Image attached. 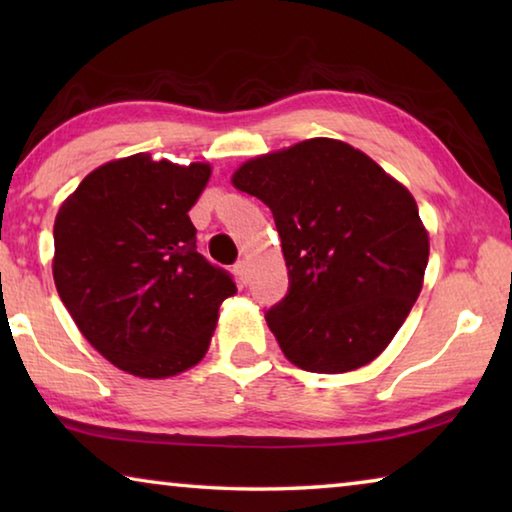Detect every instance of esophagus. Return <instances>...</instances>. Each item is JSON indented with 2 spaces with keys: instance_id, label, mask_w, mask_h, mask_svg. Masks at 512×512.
Instances as JSON below:
<instances>
[{
  "instance_id": "1",
  "label": "esophagus",
  "mask_w": 512,
  "mask_h": 512,
  "mask_svg": "<svg viewBox=\"0 0 512 512\" xmlns=\"http://www.w3.org/2000/svg\"><path fill=\"white\" fill-rule=\"evenodd\" d=\"M235 273H237V280L241 284H248V264L241 259V262L235 264Z\"/></svg>"
}]
</instances>
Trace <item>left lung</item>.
<instances>
[{
  "label": "left lung",
  "instance_id": "8db88e82",
  "mask_svg": "<svg viewBox=\"0 0 512 512\" xmlns=\"http://www.w3.org/2000/svg\"><path fill=\"white\" fill-rule=\"evenodd\" d=\"M232 185L268 205L280 232L289 291L266 323L284 357L323 375L379 357L418 300L429 259L409 189L327 137L241 164Z\"/></svg>",
  "mask_w": 512,
  "mask_h": 512
}]
</instances>
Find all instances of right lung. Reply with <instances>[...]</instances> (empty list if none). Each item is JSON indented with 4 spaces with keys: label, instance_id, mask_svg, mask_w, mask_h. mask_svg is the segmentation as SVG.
<instances>
[{
    "label": "right lung",
    "instance_id": "obj_1",
    "mask_svg": "<svg viewBox=\"0 0 512 512\" xmlns=\"http://www.w3.org/2000/svg\"><path fill=\"white\" fill-rule=\"evenodd\" d=\"M210 173L137 153L94 169L56 214L58 296L92 348L135 377L196 366L237 293L189 221Z\"/></svg>",
    "mask_w": 512,
    "mask_h": 512
}]
</instances>
